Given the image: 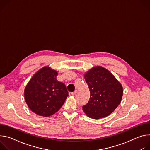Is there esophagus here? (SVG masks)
<instances>
[{
	"label": "esophagus",
	"instance_id": "1",
	"mask_svg": "<svg viewBox=\"0 0 150 150\" xmlns=\"http://www.w3.org/2000/svg\"><path fill=\"white\" fill-rule=\"evenodd\" d=\"M77 92H78V91H77V90H76V91H74V92H71V95H76Z\"/></svg>",
	"mask_w": 150,
	"mask_h": 150
}]
</instances>
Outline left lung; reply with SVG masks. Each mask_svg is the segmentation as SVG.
I'll use <instances>...</instances> for the list:
<instances>
[{
	"mask_svg": "<svg viewBox=\"0 0 150 150\" xmlns=\"http://www.w3.org/2000/svg\"><path fill=\"white\" fill-rule=\"evenodd\" d=\"M84 77L91 95L83 110L93 119L107 117L121 102L123 93L122 85L108 70L100 66L89 70Z\"/></svg>",
	"mask_w": 150,
	"mask_h": 150,
	"instance_id": "left-lung-1",
	"label": "left lung"
}]
</instances>
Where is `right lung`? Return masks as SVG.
Instances as JSON below:
<instances>
[{
  "mask_svg": "<svg viewBox=\"0 0 150 150\" xmlns=\"http://www.w3.org/2000/svg\"><path fill=\"white\" fill-rule=\"evenodd\" d=\"M57 75L55 70L45 67L29 81L25 88L24 98L33 112L49 117L64 104L69 92L63 83L57 80Z\"/></svg>",
  "mask_w": 150,
  "mask_h": 150,
  "instance_id": "right-lung-1",
  "label": "right lung"
}]
</instances>
